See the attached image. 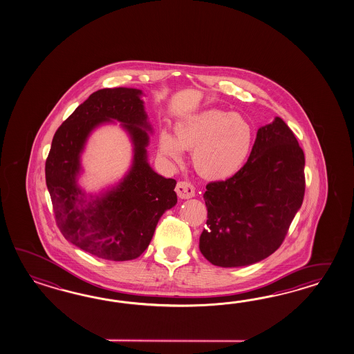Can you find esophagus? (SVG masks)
<instances>
[{
    "instance_id": "34e87169",
    "label": "esophagus",
    "mask_w": 354,
    "mask_h": 354,
    "mask_svg": "<svg viewBox=\"0 0 354 354\" xmlns=\"http://www.w3.org/2000/svg\"><path fill=\"white\" fill-rule=\"evenodd\" d=\"M176 192L178 198H191L195 196V186L189 181H181L176 186Z\"/></svg>"
}]
</instances>
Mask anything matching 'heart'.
Listing matches in <instances>:
<instances>
[{
  "mask_svg": "<svg viewBox=\"0 0 354 354\" xmlns=\"http://www.w3.org/2000/svg\"><path fill=\"white\" fill-rule=\"evenodd\" d=\"M254 132L243 117L210 109L176 124L174 138L163 132L159 151L176 162L182 150L194 151V165L210 180L234 176L246 162Z\"/></svg>",
  "mask_w": 354,
  "mask_h": 354,
  "instance_id": "b5f03b06",
  "label": "heart"
}]
</instances>
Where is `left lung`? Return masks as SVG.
Segmentation results:
<instances>
[{
	"label": "left lung",
	"mask_w": 354,
	"mask_h": 354,
	"mask_svg": "<svg viewBox=\"0 0 354 354\" xmlns=\"http://www.w3.org/2000/svg\"><path fill=\"white\" fill-rule=\"evenodd\" d=\"M304 189V150L277 117L259 129L239 172L206 185L209 230L200 236L201 254L222 268L246 266L272 255L302 205Z\"/></svg>",
	"instance_id": "obj_1"
}]
</instances>
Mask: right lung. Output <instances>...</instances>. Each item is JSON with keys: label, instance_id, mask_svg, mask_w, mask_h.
<instances>
[{"label": "right lung", "instance_id": "1", "mask_svg": "<svg viewBox=\"0 0 354 354\" xmlns=\"http://www.w3.org/2000/svg\"><path fill=\"white\" fill-rule=\"evenodd\" d=\"M141 91L100 89L58 127L46 160L58 230L73 245L111 261L133 260L147 250L159 218L177 203L176 181L154 172L147 162L149 136ZM111 119L122 122L136 148L129 174L115 189L88 206L75 186L80 153L91 130Z\"/></svg>", "mask_w": 354, "mask_h": 354}]
</instances>
